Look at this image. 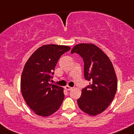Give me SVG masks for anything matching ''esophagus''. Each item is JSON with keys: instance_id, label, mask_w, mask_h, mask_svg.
I'll return each mask as SVG.
<instances>
[{"instance_id": "esophagus-1", "label": "esophagus", "mask_w": 134, "mask_h": 134, "mask_svg": "<svg viewBox=\"0 0 134 134\" xmlns=\"http://www.w3.org/2000/svg\"><path fill=\"white\" fill-rule=\"evenodd\" d=\"M65 90H67V91H70L71 90H72V87H70L69 86H66L65 87Z\"/></svg>"}]
</instances>
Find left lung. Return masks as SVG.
Returning a JSON list of instances; mask_svg holds the SVG:
<instances>
[{
  "label": "left lung",
  "instance_id": "1",
  "mask_svg": "<svg viewBox=\"0 0 134 134\" xmlns=\"http://www.w3.org/2000/svg\"><path fill=\"white\" fill-rule=\"evenodd\" d=\"M71 53H76L82 58L84 77L90 80L78 99L79 108L91 116L102 113L112 102L117 90V78L112 62L93 44L75 45Z\"/></svg>",
  "mask_w": 134,
  "mask_h": 134
}]
</instances>
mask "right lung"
<instances>
[{
	"instance_id": "right-lung-1",
	"label": "right lung",
	"mask_w": 134,
	"mask_h": 134,
	"mask_svg": "<svg viewBox=\"0 0 134 134\" xmlns=\"http://www.w3.org/2000/svg\"><path fill=\"white\" fill-rule=\"evenodd\" d=\"M68 46L43 45L30 56L21 77V91L27 105L35 113L48 116L56 112L63 99V88L50 83L55 65Z\"/></svg>"
}]
</instances>
